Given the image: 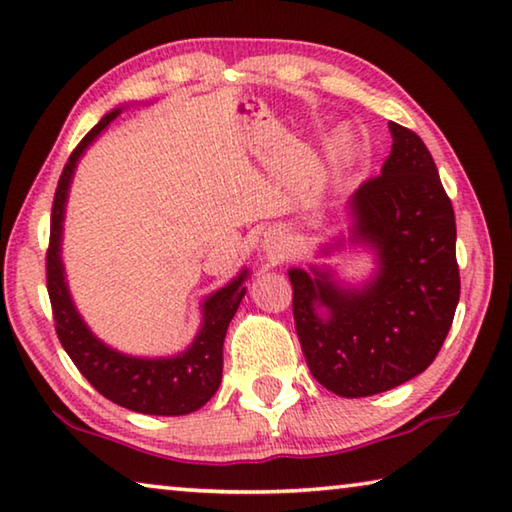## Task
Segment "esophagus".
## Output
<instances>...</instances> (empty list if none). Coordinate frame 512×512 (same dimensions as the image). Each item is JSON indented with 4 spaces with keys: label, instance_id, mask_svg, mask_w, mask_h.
Listing matches in <instances>:
<instances>
[{
    "label": "esophagus",
    "instance_id": "esophagus-1",
    "mask_svg": "<svg viewBox=\"0 0 512 512\" xmlns=\"http://www.w3.org/2000/svg\"><path fill=\"white\" fill-rule=\"evenodd\" d=\"M264 250L271 259H282L284 255H287L284 241H282V237H277V235H268V239H264Z\"/></svg>",
    "mask_w": 512,
    "mask_h": 512
}]
</instances>
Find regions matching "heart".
<instances>
[{
    "instance_id": "obj_1",
    "label": "heart",
    "mask_w": 512,
    "mask_h": 512,
    "mask_svg": "<svg viewBox=\"0 0 512 512\" xmlns=\"http://www.w3.org/2000/svg\"><path fill=\"white\" fill-rule=\"evenodd\" d=\"M336 149H343V140H339V142H336Z\"/></svg>"
}]
</instances>
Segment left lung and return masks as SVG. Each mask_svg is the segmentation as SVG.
I'll return each instance as SVG.
<instances>
[{
    "instance_id": "left-lung-1",
    "label": "left lung",
    "mask_w": 512,
    "mask_h": 512,
    "mask_svg": "<svg viewBox=\"0 0 512 512\" xmlns=\"http://www.w3.org/2000/svg\"><path fill=\"white\" fill-rule=\"evenodd\" d=\"M391 155L352 196L354 241L379 255L366 289L289 271L293 320L311 375L341 397L391 391L427 370L461 296L454 207L418 135L391 121ZM327 306V319L315 314Z\"/></svg>"
}]
</instances>
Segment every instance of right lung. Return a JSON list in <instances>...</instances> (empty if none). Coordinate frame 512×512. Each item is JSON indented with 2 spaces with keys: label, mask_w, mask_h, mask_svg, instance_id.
<instances>
[{
  "label": "right lung",
  "mask_w": 512,
  "mask_h": 512,
  "mask_svg": "<svg viewBox=\"0 0 512 512\" xmlns=\"http://www.w3.org/2000/svg\"><path fill=\"white\" fill-rule=\"evenodd\" d=\"M119 110L108 112L92 131L83 137L79 146L69 155L63 173H60L54 205H51V232L47 248V291L54 314L56 334L74 366L81 375L124 409L149 415H187L210 400L221 384L223 372V341L225 332L239 302L244 298L246 271L228 287L212 293L203 305V327L196 341L185 354L173 359H135L110 350L92 336V332L76 314L69 298L63 264H60V232H63V210L67 187L72 180L76 160L81 158L94 137L106 128Z\"/></svg>",
  "instance_id": "right-lung-1"
}]
</instances>
